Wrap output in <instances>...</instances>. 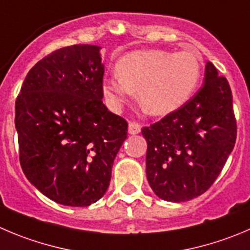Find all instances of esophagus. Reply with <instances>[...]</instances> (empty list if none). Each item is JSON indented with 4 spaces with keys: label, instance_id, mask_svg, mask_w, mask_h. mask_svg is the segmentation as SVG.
Here are the masks:
<instances>
[{
    "label": "esophagus",
    "instance_id": "obj_1",
    "mask_svg": "<svg viewBox=\"0 0 250 250\" xmlns=\"http://www.w3.org/2000/svg\"><path fill=\"white\" fill-rule=\"evenodd\" d=\"M141 131V125L136 121H130L129 123V134L136 135Z\"/></svg>",
    "mask_w": 250,
    "mask_h": 250
}]
</instances>
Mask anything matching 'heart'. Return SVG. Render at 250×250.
<instances>
[{"mask_svg": "<svg viewBox=\"0 0 250 250\" xmlns=\"http://www.w3.org/2000/svg\"><path fill=\"white\" fill-rule=\"evenodd\" d=\"M203 60L190 51L137 50L116 63V75L104 80V98L119 109L139 92V103L147 114L163 116L177 110L199 84Z\"/></svg>", "mask_w": 250, "mask_h": 250, "instance_id": "b5f03b06", "label": "heart"}]
</instances>
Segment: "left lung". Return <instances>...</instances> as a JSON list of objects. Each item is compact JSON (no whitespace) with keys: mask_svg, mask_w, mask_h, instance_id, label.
Instances as JSON below:
<instances>
[{"mask_svg":"<svg viewBox=\"0 0 250 250\" xmlns=\"http://www.w3.org/2000/svg\"><path fill=\"white\" fill-rule=\"evenodd\" d=\"M146 174L158 198L182 203L204 194L217 179L237 139L228 81L206 63L205 83L190 101L142 127Z\"/></svg>","mask_w":250,"mask_h":250,"instance_id":"left-lung-1","label":"left lung"}]
</instances>
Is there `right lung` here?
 Returning a JSON list of instances; mask_svg holds the SVG:
<instances>
[{"mask_svg": "<svg viewBox=\"0 0 250 250\" xmlns=\"http://www.w3.org/2000/svg\"><path fill=\"white\" fill-rule=\"evenodd\" d=\"M101 47L52 51L28 72L16 101L20 162L55 203L84 208L105 194L127 121L103 104Z\"/></svg>", "mask_w": 250, "mask_h": 250, "instance_id": "1", "label": "right lung"}]
</instances>
